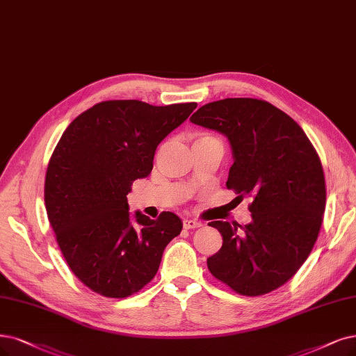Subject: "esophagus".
<instances>
[{
  "mask_svg": "<svg viewBox=\"0 0 356 356\" xmlns=\"http://www.w3.org/2000/svg\"><path fill=\"white\" fill-rule=\"evenodd\" d=\"M201 221H196V220H191V218H185L183 220V227L185 229H196V227H201Z\"/></svg>",
  "mask_w": 356,
  "mask_h": 356,
  "instance_id": "obj_1",
  "label": "esophagus"
}]
</instances>
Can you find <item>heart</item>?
<instances>
[{"label":"heart","instance_id":"1","mask_svg":"<svg viewBox=\"0 0 356 356\" xmlns=\"http://www.w3.org/2000/svg\"><path fill=\"white\" fill-rule=\"evenodd\" d=\"M208 138H211V136H207V135H201V136H198V138H196V140H202V139H208ZM195 140V142H196Z\"/></svg>","mask_w":356,"mask_h":356}]
</instances>
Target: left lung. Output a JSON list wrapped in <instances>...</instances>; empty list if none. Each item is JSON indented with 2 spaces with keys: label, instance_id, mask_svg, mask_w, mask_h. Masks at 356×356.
Masks as SVG:
<instances>
[{
  "label": "left lung",
  "instance_id": "left-lung-1",
  "mask_svg": "<svg viewBox=\"0 0 356 356\" xmlns=\"http://www.w3.org/2000/svg\"><path fill=\"white\" fill-rule=\"evenodd\" d=\"M191 122L227 136L234 163L226 186L252 198L249 225L208 222L222 236L208 270L239 295L273 292L293 277L318 238L325 209L320 156L292 117L262 99L209 102Z\"/></svg>",
  "mask_w": 356,
  "mask_h": 356
}]
</instances>
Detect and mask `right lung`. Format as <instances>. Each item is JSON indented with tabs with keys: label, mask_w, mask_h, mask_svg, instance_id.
<instances>
[{
	"label": "right lung",
	"mask_w": 356,
	"mask_h": 356,
	"mask_svg": "<svg viewBox=\"0 0 356 356\" xmlns=\"http://www.w3.org/2000/svg\"><path fill=\"white\" fill-rule=\"evenodd\" d=\"M196 108L138 99L102 101L64 130L45 176L51 227L70 270L92 292L127 298L148 284L181 220L129 213L127 193L152 170L155 149Z\"/></svg>",
	"instance_id": "1"
}]
</instances>
